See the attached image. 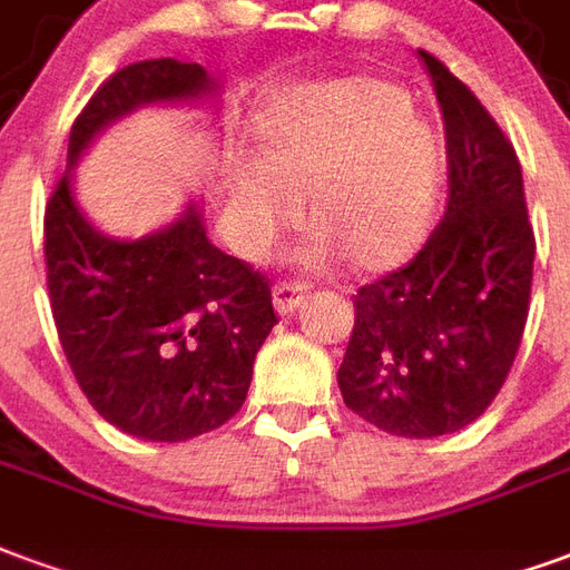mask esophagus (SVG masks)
<instances>
[{
  "label": "esophagus",
  "mask_w": 570,
  "mask_h": 570,
  "mask_svg": "<svg viewBox=\"0 0 570 570\" xmlns=\"http://www.w3.org/2000/svg\"><path fill=\"white\" fill-rule=\"evenodd\" d=\"M306 297V285L301 282H279L276 288H273V309L279 315H291L297 313V306Z\"/></svg>",
  "instance_id": "1"
}]
</instances>
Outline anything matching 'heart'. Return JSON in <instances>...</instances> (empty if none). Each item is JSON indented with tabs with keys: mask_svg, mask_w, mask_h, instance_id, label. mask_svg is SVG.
Segmentation results:
<instances>
[{
	"mask_svg": "<svg viewBox=\"0 0 570 570\" xmlns=\"http://www.w3.org/2000/svg\"><path fill=\"white\" fill-rule=\"evenodd\" d=\"M236 243L261 257L301 215L325 230L306 257L336 245L358 269L401 264L425 236L440 194V139L404 87L346 75L301 87L257 124V157H236L227 176Z\"/></svg>",
	"mask_w": 570,
	"mask_h": 570,
	"instance_id": "obj_1",
	"label": "heart"
}]
</instances>
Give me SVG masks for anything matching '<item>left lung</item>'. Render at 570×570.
<instances>
[{
  "mask_svg": "<svg viewBox=\"0 0 570 570\" xmlns=\"http://www.w3.org/2000/svg\"><path fill=\"white\" fill-rule=\"evenodd\" d=\"M450 203L404 269L355 294V327L336 371L352 413L394 438H440L495 401L529 318L534 234L522 166L492 115L438 57Z\"/></svg>",
  "mask_w": 570,
  "mask_h": 570,
  "instance_id": "1",
  "label": "left lung"
}]
</instances>
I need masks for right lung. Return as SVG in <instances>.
<instances>
[{
	"mask_svg": "<svg viewBox=\"0 0 570 570\" xmlns=\"http://www.w3.org/2000/svg\"><path fill=\"white\" fill-rule=\"evenodd\" d=\"M222 87L176 57L124 66L69 132L66 176L45 212V261L57 334L81 392L124 434L181 443L243 406L257 348L276 325L267 279L212 245L203 206L120 239L75 197L72 173L111 124L148 106H218Z\"/></svg>",
	"mask_w": 570,
	"mask_h": 570,
	"instance_id": "1",
	"label": "right lung"
}]
</instances>
